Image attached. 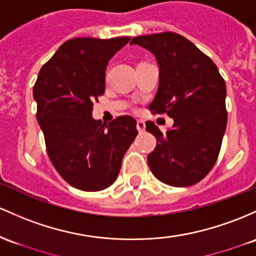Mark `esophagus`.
I'll use <instances>...</instances> for the list:
<instances>
[{"instance_id": "1", "label": "esophagus", "mask_w": 256, "mask_h": 256, "mask_svg": "<svg viewBox=\"0 0 256 256\" xmlns=\"http://www.w3.org/2000/svg\"><path fill=\"white\" fill-rule=\"evenodd\" d=\"M136 126H137V130H138L140 134L143 132V131L146 130V124H144V122H142V120H138Z\"/></svg>"}]
</instances>
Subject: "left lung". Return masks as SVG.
Here are the masks:
<instances>
[{"label": "left lung", "mask_w": 256, "mask_h": 256, "mask_svg": "<svg viewBox=\"0 0 256 256\" xmlns=\"http://www.w3.org/2000/svg\"><path fill=\"white\" fill-rule=\"evenodd\" d=\"M130 44L148 50L158 62L159 86L150 110L174 119L165 134L146 122L156 138L147 158L150 169L169 186L198 184L215 165L226 130L224 80L214 62L176 32L137 36Z\"/></svg>", "instance_id": "8db88e82"}]
</instances>
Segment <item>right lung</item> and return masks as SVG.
<instances>
[{
    "label": "right lung",
    "mask_w": 256,
    "mask_h": 256,
    "mask_svg": "<svg viewBox=\"0 0 256 256\" xmlns=\"http://www.w3.org/2000/svg\"><path fill=\"white\" fill-rule=\"evenodd\" d=\"M128 41L78 38L64 42L34 85L47 154L58 174L78 190L96 192L110 186L138 134L130 115L108 125L92 118L94 102L104 94L108 62Z\"/></svg>",
    "instance_id": "add662e5"
}]
</instances>
